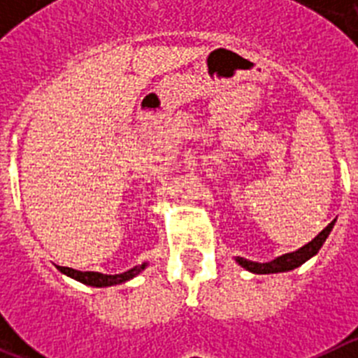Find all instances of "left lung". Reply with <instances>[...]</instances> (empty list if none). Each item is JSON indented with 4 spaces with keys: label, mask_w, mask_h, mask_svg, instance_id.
<instances>
[{
    "label": "left lung",
    "mask_w": 358,
    "mask_h": 358,
    "mask_svg": "<svg viewBox=\"0 0 358 358\" xmlns=\"http://www.w3.org/2000/svg\"><path fill=\"white\" fill-rule=\"evenodd\" d=\"M334 224L335 220L328 224V226L324 227V229H322L321 233L312 240V242L303 245L301 249H297L296 252H289V255L280 256V258L268 262V264H256V262L245 260V258H240V256L236 258V262H238L243 268H248V271H251V273L255 274H273V273H287V271H292V268L299 267V265L305 264L306 260H310L314 255H317V251L322 248L324 240H327L328 235H330Z\"/></svg>",
    "instance_id": "1"
}]
</instances>
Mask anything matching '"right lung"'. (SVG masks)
<instances>
[{
	"label": "right lung",
	"instance_id": "right-lung-1",
	"mask_svg": "<svg viewBox=\"0 0 358 358\" xmlns=\"http://www.w3.org/2000/svg\"><path fill=\"white\" fill-rule=\"evenodd\" d=\"M145 265H138V267L131 268L127 273H122V274H115V276H107V274H100V273H82V271H75V268H69V267H59V271L64 274H68L69 278L73 280L80 281V283H85V285H91V287H109V285H118V283H125L127 280L134 278L136 274H140L141 271L145 268Z\"/></svg>",
	"mask_w": 358,
	"mask_h": 358
}]
</instances>
